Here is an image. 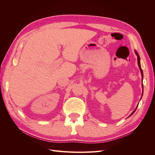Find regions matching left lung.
<instances>
[{"label":"left lung","mask_w":155,"mask_h":155,"mask_svg":"<svg viewBox=\"0 0 155 155\" xmlns=\"http://www.w3.org/2000/svg\"><path fill=\"white\" fill-rule=\"evenodd\" d=\"M134 51H135V54H136V55H137V59H138V67H139V68H140V72H141V74H142V80H143V71H142V68H141V65H140V55H138V52H137V50H134ZM142 88H143V83H142ZM142 95H143V91H142ZM137 107H138V106L137 107V108H136V109H135V110L132 112V113H131L130 114V115L129 116H130L131 115H132L133 113H134V112H135V110H137Z\"/></svg>","instance_id":"obj_1"}]
</instances>
